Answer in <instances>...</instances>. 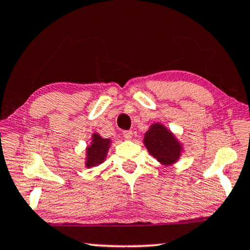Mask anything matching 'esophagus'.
Returning a JSON list of instances; mask_svg holds the SVG:
<instances>
[{"mask_svg":"<svg viewBox=\"0 0 250 250\" xmlns=\"http://www.w3.org/2000/svg\"><path fill=\"white\" fill-rule=\"evenodd\" d=\"M123 136H124L126 140H132L133 132L132 131H124L123 132Z\"/></svg>","mask_w":250,"mask_h":250,"instance_id":"34e87169","label":"esophagus"}]
</instances>
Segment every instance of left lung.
Instances as JSON below:
<instances>
[{"mask_svg": "<svg viewBox=\"0 0 250 250\" xmlns=\"http://www.w3.org/2000/svg\"><path fill=\"white\" fill-rule=\"evenodd\" d=\"M144 146L149 153L164 166H171L178 160L183 146L175 135L162 124L155 123L144 135Z\"/></svg>", "mask_w": 250, "mask_h": 250, "instance_id": "1", "label": "left lung"}]
</instances>
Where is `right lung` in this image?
Returning a JSON list of instances; mask_svg holds the SVG:
<instances>
[{
	"label": "right lung",
	"mask_w": 250,
	"mask_h": 250,
	"mask_svg": "<svg viewBox=\"0 0 250 250\" xmlns=\"http://www.w3.org/2000/svg\"><path fill=\"white\" fill-rule=\"evenodd\" d=\"M110 140L103 139L99 134L95 133L92 135V142L86 147L85 167L91 168L103 164L107 157L108 150L110 146Z\"/></svg>",
	"instance_id": "1"
}]
</instances>
